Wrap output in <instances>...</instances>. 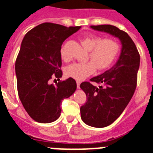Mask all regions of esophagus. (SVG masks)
Instances as JSON below:
<instances>
[{
  "label": "esophagus",
  "mask_w": 153,
  "mask_h": 153,
  "mask_svg": "<svg viewBox=\"0 0 153 153\" xmlns=\"http://www.w3.org/2000/svg\"><path fill=\"white\" fill-rule=\"evenodd\" d=\"M80 85H81V81H76V86H77V88H80Z\"/></svg>",
  "instance_id": "esophagus-1"
}]
</instances>
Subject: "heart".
<instances>
[{
	"mask_svg": "<svg viewBox=\"0 0 153 153\" xmlns=\"http://www.w3.org/2000/svg\"><path fill=\"white\" fill-rule=\"evenodd\" d=\"M81 44L89 50V59L91 62L74 63L65 68V75L76 81H83L92 75L97 68L102 71L111 66L118 56L119 43L111 38L102 39L96 35H89L80 39ZM61 56L65 59L64 51L61 50Z\"/></svg>",
	"mask_w": 153,
	"mask_h": 153,
	"instance_id": "1",
	"label": "heart"
}]
</instances>
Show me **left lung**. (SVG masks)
<instances>
[{"label":"left lung","instance_id":"obj_1","mask_svg":"<svg viewBox=\"0 0 153 153\" xmlns=\"http://www.w3.org/2000/svg\"><path fill=\"white\" fill-rule=\"evenodd\" d=\"M90 27L118 38L122 44L115 64L91 79L102 85L96 87L86 81L81 84L87 97L85 105L81 106V119L89 126L101 128L113 123L131 99L136 88L140 57L132 39L123 30L111 25Z\"/></svg>","mask_w":153,"mask_h":153}]
</instances>
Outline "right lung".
<instances>
[{"label": "right lung", "mask_w": 153, "mask_h": 153, "mask_svg": "<svg viewBox=\"0 0 153 153\" xmlns=\"http://www.w3.org/2000/svg\"><path fill=\"white\" fill-rule=\"evenodd\" d=\"M81 26H66L45 22L35 26L24 36L15 63L18 96L25 110L39 123H48L60 116L62 101L72 95L76 83L69 77L59 80L61 46Z\"/></svg>", "instance_id": "right-lung-1"}]
</instances>
